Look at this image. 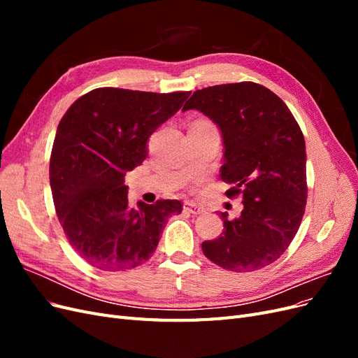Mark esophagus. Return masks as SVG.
<instances>
[{"label":"esophagus","mask_w":358,"mask_h":358,"mask_svg":"<svg viewBox=\"0 0 358 358\" xmlns=\"http://www.w3.org/2000/svg\"><path fill=\"white\" fill-rule=\"evenodd\" d=\"M183 208H185L187 212L192 213V215H200V213H204V208L197 203L194 201H187L185 204H183Z\"/></svg>","instance_id":"1"}]
</instances>
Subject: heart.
Wrapping results in <instances>:
<instances>
[{
    "mask_svg": "<svg viewBox=\"0 0 358 358\" xmlns=\"http://www.w3.org/2000/svg\"><path fill=\"white\" fill-rule=\"evenodd\" d=\"M200 122H206V121H200Z\"/></svg>",
    "mask_w": 358,
    "mask_h": 358,
    "instance_id": "heart-1",
    "label": "heart"
}]
</instances>
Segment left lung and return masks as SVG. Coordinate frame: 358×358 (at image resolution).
Returning <instances> with one entry per match:
<instances>
[{
  "instance_id": "left-lung-1",
  "label": "left lung",
  "mask_w": 358,
  "mask_h": 358,
  "mask_svg": "<svg viewBox=\"0 0 358 358\" xmlns=\"http://www.w3.org/2000/svg\"><path fill=\"white\" fill-rule=\"evenodd\" d=\"M196 109L218 125L224 143L221 179L227 197L243 196L239 218L221 212L224 231L204 241L203 254L230 272H254L285 252L306 208L305 137L287 104L254 82L194 92L182 112Z\"/></svg>"
}]
</instances>
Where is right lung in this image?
Here are the masks:
<instances>
[{
	"mask_svg": "<svg viewBox=\"0 0 358 358\" xmlns=\"http://www.w3.org/2000/svg\"><path fill=\"white\" fill-rule=\"evenodd\" d=\"M191 92L99 88L62 116L53 142L49 179L58 220L86 263L107 272L150 258L179 200L128 204L127 171L148 157V138L175 115Z\"/></svg>",
	"mask_w": 358,
	"mask_h": 358,
	"instance_id": "add662e5",
	"label": "right lung"
}]
</instances>
